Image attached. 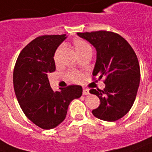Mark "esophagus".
<instances>
[{"mask_svg":"<svg viewBox=\"0 0 152 152\" xmlns=\"http://www.w3.org/2000/svg\"><path fill=\"white\" fill-rule=\"evenodd\" d=\"M89 94V90L85 88H83V95L86 96V95H88Z\"/></svg>","mask_w":152,"mask_h":152,"instance_id":"esophagus-1","label":"esophagus"}]
</instances>
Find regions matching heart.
Returning a JSON list of instances; mask_svg holds the SVG:
<instances>
[{"label":"heart","instance_id":"obj_1","mask_svg":"<svg viewBox=\"0 0 152 152\" xmlns=\"http://www.w3.org/2000/svg\"><path fill=\"white\" fill-rule=\"evenodd\" d=\"M73 46L75 51H76V53L79 56L84 54L85 53L91 52V47L89 45V43L86 42L85 40L82 39H75L73 42ZM63 48H64L63 46H61L56 49L54 54V59L56 62L58 61L59 56H60L61 52H62ZM67 76L72 81H79L81 79V77H82V75L80 72L75 71V70L68 71L67 74Z\"/></svg>","mask_w":152,"mask_h":152}]
</instances>
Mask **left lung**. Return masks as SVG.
Instances as JSON below:
<instances>
[{"mask_svg": "<svg viewBox=\"0 0 152 152\" xmlns=\"http://www.w3.org/2000/svg\"><path fill=\"white\" fill-rule=\"evenodd\" d=\"M77 34L96 50L93 77H105L103 90L89 91L100 99L99 106L92 110V114L105 121L120 120L132 107L140 84L141 71L136 53L127 41L115 32L101 30Z\"/></svg>", "mask_w": 152, "mask_h": 152, "instance_id": "1", "label": "left lung"}]
</instances>
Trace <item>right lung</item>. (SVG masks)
Listing matches in <instances>:
<instances>
[{
    "label": "right lung",
    "instance_id": "obj_1",
    "mask_svg": "<svg viewBox=\"0 0 152 152\" xmlns=\"http://www.w3.org/2000/svg\"><path fill=\"white\" fill-rule=\"evenodd\" d=\"M65 36L36 38L21 51L14 68V89L18 102L28 119L44 130L62 123L69 104L82 95L80 85H69L54 91L50 85L48 74L56 70L55 51Z\"/></svg>",
    "mask_w": 152,
    "mask_h": 152
}]
</instances>
